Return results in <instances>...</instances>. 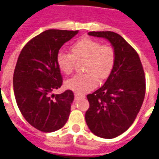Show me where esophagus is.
<instances>
[{
  "instance_id": "obj_1",
  "label": "esophagus",
  "mask_w": 159,
  "mask_h": 159,
  "mask_svg": "<svg viewBox=\"0 0 159 159\" xmlns=\"http://www.w3.org/2000/svg\"><path fill=\"white\" fill-rule=\"evenodd\" d=\"M75 98L76 99H80V98H85V96L84 95H81V94H77V93H76L75 94Z\"/></svg>"
}]
</instances>
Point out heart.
<instances>
[{"label": "heart", "instance_id": "heart-1", "mask_svg": "<svg viewBox=\"0 0 159 159\" xmlns=\"http://www.w3.org/2000/svg\"><path fill=\"white\" fill-rule=\"evenodd\" d=\"M71 53L59 52L56 61L58 68L66 75L73 72L75 60L86 59L85 72L66 82L68 89L78 94L95 89L100 81L107 79L116 62V52L109 44H101L98 40L91 38H82L70 47Z\"/></svg>", "mask_w": 159, "mask_h": 159}]
</instances>
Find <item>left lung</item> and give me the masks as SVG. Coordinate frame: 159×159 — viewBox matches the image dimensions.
<instances>
[{
	"label": "left lung",
	"mask_w": 159,
	"mask_h": 159,
	"mask_svg": "<svg viewBox=\"0 0 159 159\" xmlns=\"http://www.w3.org/2000/svg\"><path fill=\"white\" fill-rule=\"evenodd\" d=\"M88 34L111 43L116 62L105 84L87 96L90 107L85 119L95 135L116 138L130 127L143 104L146 87L143 66L137 52L118 34L92 31Z\"/></svg>",
	"instance_id": "8db88e82"
}]
</instances>
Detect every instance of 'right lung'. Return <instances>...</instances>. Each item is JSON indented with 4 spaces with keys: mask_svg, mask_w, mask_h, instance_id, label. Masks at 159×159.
Masks as SVG:
<instances>
[{
    "mask_svg": "<svg viewBox=\"0 0 159 159\" xmlns=\"http://www.w3.org/2000/svg\"><path fill=\"white\" fill-rule=\"evenodd\" d=\"M77 33L43 31L29 41L19 55L13 77L16 103L27 122L42 132L59 129L69 117L73 92L53 94L62 84L56 57L61 47Z\"/></svg>",
    "mask_w": 159,
    "mask_h": 159,
    "instance_id": "add662e5",
    "label": "right lung"
}]
</instances>
